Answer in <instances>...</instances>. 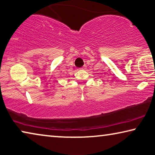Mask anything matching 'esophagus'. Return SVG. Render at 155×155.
Here are the masks:
<instances>
[{"label": "esophagus", "mask_w": 155, "mask_h": 155, "mask_svg": "<svg viewBox=\"0 0 155 155\" xmlns=\"http://www.w3.org/2000/svg\"><path fill=\"white\" fill-rule=\"evenodd\" d=\"M86 68H86L85 65H84V66H83L82 68H79V70H85L86 69Z\"/></svg>", "instance_id": "34e87169"}]
</instances>
